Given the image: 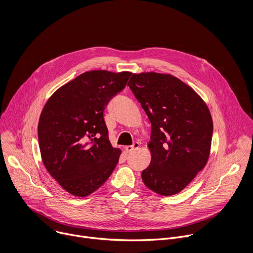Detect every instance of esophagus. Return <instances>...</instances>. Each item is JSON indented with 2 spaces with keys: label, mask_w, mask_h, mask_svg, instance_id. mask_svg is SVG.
I'll return each instance as SVG.
<instances>
[{
  "label": "esophagus",
  "mask_w": 253,
  "mask_h": 253,
  "mask_svg": "<svg viewBox=\"0 0 253 253\" xmlns=\"http://www.w3.org/2000/svg\"><path fill=\"white\" fill-rule=\"evenodd\" d=\"M139 146H140V144H139L138 142H135V143L133 144V145L126 146V147H125V150H126L127 152H132V151H134V150L138 149V148H139Z\"/></svg>",
  "instance_id": "34e87169"
}]
</instances>
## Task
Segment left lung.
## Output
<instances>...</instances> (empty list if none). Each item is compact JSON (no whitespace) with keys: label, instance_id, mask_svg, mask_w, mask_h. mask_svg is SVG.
<instances>
[{"label":"left lung","instance_id":"1","mask_svg":"<svg viewBox=\"0 0 253 253\" xmlns=\"http://www.w3.org/2000/svg\"><path fill=\"white\" fill-rule=\"evenodd\" d=\"M128 86L151 122V162L142 171L143 182L160 195L176 194L207 163L213 133L208 107L172 75L133 74Z\"/></svg>","mask_w":253,"mask_h":253}]
</instances>
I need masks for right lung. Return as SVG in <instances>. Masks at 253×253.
<instances>
[{
    "mask_svg": "<svg viewBox=\"0 0 253 253\" xmlns=\"http://www.w3.org/2000/svg\"><path fill=\"white\" fill-rule=\"evenodd\" d=\"M130 76V72H85L47 101L38 124L41 156L67 192L88 196L115 169L121 151L109 141L104 110Z\"/></svg>",
    "mask_w": 253,
    "mask_h": 253,
    "instance_id": "1",
    "label": "right lung"
}]
</instances>
